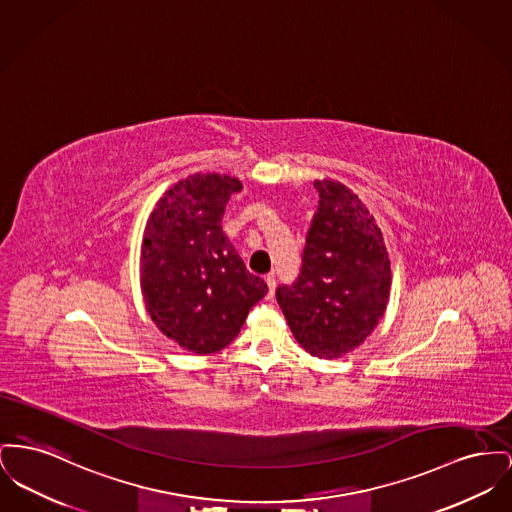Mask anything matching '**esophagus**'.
<instances>
[{
	"label": "esophagus",
	"mask_w": 512,
	"mask_h": 512,
	"mask_svg": "<svg viewBox=\"0 0 512 512\" xmlns=\"http://www.w3.org/2000/svg\"><path fill=\"white\" fill-rule=\"evenodd\" d=\"M267 286H269V294H274V288H276V278H274V274H267Z\"/></svg>",
	"instance_id": "1"
}]
</instances>
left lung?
Wrapping results in <instances>:
<instances>
[{
	"label": "left lung",
	"mask_w": 512,
	"mask_h": 512,
	"mask_svg": "<svg viewBox=\"0 0 512 512\" xmlns=\"http://www.w3.org/2000/svg\"><path fill=\"white\" fill-rule=\"evenodd\" d=\"M313 216L296 284L276 301L301 348L338 360L375 331L391 296V259L375 216L336 180H315Z\"/></svg>",
	"instance_id": "8db88e82"
}]
</instances>
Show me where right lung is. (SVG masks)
<instances>
[{
	"mask_svg": "<svg viewBox=\"0 0 512 512\" xmlns=\"http://www.w3.org/2000/svg\"><path fill=\"white\" fill-rule=\"evenodd\" d=\"M241 181L191 174L156 201L141 243V292L156 329L197 356L226 348L269 292L222 232Z\"/></svg>",
	"mask_w": 512,
	"mask_h": 512,
	"instance_id": "obj_1",
	"label": "right lung"
}]
</instances>
